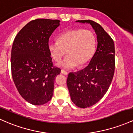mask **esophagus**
Here are the masks:
<instances>
[{
	"mask_svg": "<svg viewBox=\"0 0 133 133\" xmlns=\"http://www.w3.org/2000/svg\"><path fill=\"white\" fill-rule=\"evenodd\" d=\"M61 73H62L63 74H64V75H68V72H66V71H64V69L61 70Z\"/></svg>",
	"mask_w": 133,
	"mask_h": 133,
	"instance_id": "obj_1",
	"label": "esophagus"
}]
</instances>
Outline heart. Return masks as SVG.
Listing matches in <instances>:
<instances>
[{
	"label": "heart",
	"mask_w": 133,
	"mask_h": 133,
	"mask_svg": "<svg viewBox=\"0 0 133 133\" xmlns=\"http://www.w3.org/2000/svg\"><path fill=\"white\" fill-rule=\"evenodd\" d=\"M96 46V37L91 30L73 29L62 33L57 37V42H50L48 49L51 57L60 62L66 52L68 55L59 65L66 69L82 66L92 57Z\"/></svg>",
	"instance_id": "b5f03b06"
}]
</instances>
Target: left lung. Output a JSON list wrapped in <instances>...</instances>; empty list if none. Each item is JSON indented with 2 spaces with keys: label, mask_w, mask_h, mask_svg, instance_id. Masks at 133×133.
I'll list each match as a JSON object with an SVG mask.
<instances>
[{
  "label": "left lung",
  "mask_w": 133,
  "mask_h": 133,
  "mask_svg": "<svg viewBox=\"0 0 133 133\" xmlns=\"http://www.w3.org/2000/svg\"><path fill=\"white\" fill-rule=\"evenodd\" d=\"M76 22L90 23L97 35V50L84 69L71 72L67 86L72 102L80 108L97 103L107 91L115 71V46L112 38L99 24L91 20Z\"/></svg>",
  "instance_id": "left-lung-1"
}]
</instances>
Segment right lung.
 Instances as JSON below:
<instances>
[{"label": "right lung", "instance_id": "obj_1", "mask_svg": "<svg viewBox=\"0 0 133 133\" xmlns=\"http://www.w3.org/2000/svg\"><path fill=\"white\" fill-rule=\"evenodd\" d=\"M59 25L58 19H36L26 24L13 42V81L21 97L35 105L51 100L55 77L61 72L60 68L54 66L48 49L50 36Z\"/></svg>", "mask_w": 133, "mask_h": 133}]
</instances>
